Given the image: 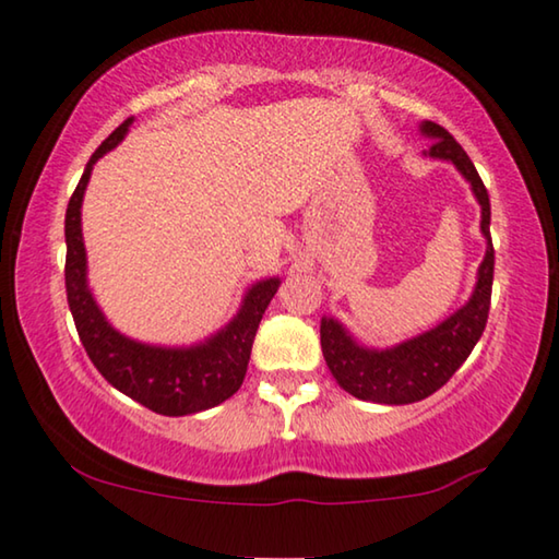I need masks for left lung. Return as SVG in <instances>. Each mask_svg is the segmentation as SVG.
<instances>
[{"mask_svg":"<svg viewBox=\"0 0 559 559\" xmlns=\"http://www.w3.org/2000/svg\"><path fill=\"white\" fill-rule=\"evenodd\" d=\"M419 132L432 140V147L425 155L453 163L457 173L471 182L473 195L480 205V234L486 239V257L478 266L473 295L461 310H455L440 325L396 343L392 348L361 346L335 318L320 320V346H323L328 369L348 394L364 402L412 404L438 392L471 356L473 346L484 335L488 308H491L493 243L491 228H488L491 203H488L484 180L478 178L471 157L448 129L435 121H423Z\"/></svg>","mask_w":559,"mask_h":559,"instance_id":"1","label":"left lung"}]
</instances>
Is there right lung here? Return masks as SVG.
<instances>
[{
	"mask_svg": "<svg viewBox=\"0 0 559 559\" xmlns=\"http://www.w3.org/2000/svg\"><path fill=\"white\" fill-rule=\"evenodd\" d=\"M132 117L106 136L73 190L66 211V293L75 331L98 373L121 394L165 417L195 415L239 392L251 356L257 328L280 287V277L259 280L247 289L241 308L218 333L193 346H152L119 333L94 300L88 287L86 247L81 231V205L91 170L124 140Z\"/></svg>",
	"mask_w": 559,
	"mask_h": 559,
	"instance_id": "obj_1",
	"label": "right lung"
}]
</instances>
